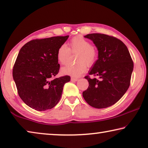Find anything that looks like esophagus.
<instances>
[{"instance_id":"1","label":"esophagus","mask_w":148,"mask_h":148,"mask_svg":"<svg viewBox=\"0 0 148 148\" xmlns=\"http://www.w3.org/2000/svg\"><path fill=\"white\" fill-rule=\"evenodd\" d=\"M78 80V78H77V77H71V81L72 82H76Z\"/></svg>"}]
</instances>
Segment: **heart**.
<instances>
[{"instance_id": "obj_1", "label": "heart", "mask_w": 148, "mask_h": 148, "mask_svg": "<svg viewBox=\"0 0 148 148\" xmlns=\"http://www.w3.org/2000/svg\"><path fill=\"white\" fill-rule=\"evenodd\" d=\"M68 48L66 45H61L57 50V58L62 64L66 63L70 51L76 53V61L75 64H67L62 67L61 72L64 75L79 77L86 72L87 65L92 66L98 58V50L90 42L82 36H76L69 42Z\"/></svg>"}]
</instances>
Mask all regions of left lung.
<instances>
[{"instance_id":"left-lung-1","label":"left lung","mask_w":148,"mask_h":148,"mask_svg":"<svg viewBox=\"0 0 148 148\" xmlns=\"http://www.w3.org/2000/svg\"><path fill=\"white\" fill-rule=\"evenodd\" d=\"M93 42L98 49V59L89 71V75L99 77L90 78L89 86L83 92L87 103L95 108H105L119 101L130 86L134 64L127 47L114 36L99 33L84 36Z\"/></svg>"}]
</instances>
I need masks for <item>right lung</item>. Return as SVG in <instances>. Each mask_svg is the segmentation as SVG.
Returning <instances> with one entry per match:
<instances>
[{"label": "right lung", "instance_id": "right-lung-1", "mask_svg": "<svg viewBox=\"0 0 148 148\" xmlns=\"http://www.w3.org/2000/svg\"><path fill=\"white\" fill-rule=\"evenodd\" d=\"M69 36L36 39L21 47L13 68L19 96L27 106L38 111L53 108L61 99L64 85L71 77L57 78L60 65L57 50Z\"/></svg>", "mask_w": 148, "mask_h": 148}]
</instances>
